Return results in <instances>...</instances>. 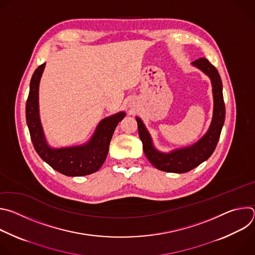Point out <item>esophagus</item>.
I'll return each mask as SVG.
<instances>
[{"instance_id":"obj_1","label":"esophagus","mask_w":255,"mask_h":255,"mask_svg":"<svg viewBox=\"0 0 255 255\" xmlns=\"http://www.w3.org/2000/svg\"><path fill=\"white\" fill-rule=\"evenodd\" d=\"M129 106H130V107H133V106H134V103H129Z\"/></svg>"}]
</instances>
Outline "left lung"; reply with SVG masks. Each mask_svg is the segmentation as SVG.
I'll return each mask as SVG.
<instances>
[{
  "label": "left lung",
  "mask_w": 255,
  "mask_h": 255,
  "mask_svg": "<svg viewBox=\"0 0 255 255\" xmlns=\"http://www.w3.org/2000/svg\"><path fill=\"white\" fill-rule=\"evenodd\" d=\"M192 65L207 75L212 84L214 108L213 117L208 131L196 143L187 147L162 152L155 148L150 133L142 120L136 117L139 137L142 141L143 151L150 163L159 170L174 173H184L192 170L207 160L214 152L219 141L225 121V104L223 99V85L217 68L204 57L192 62Z\"/></svg>",
  "instance_id": "1"
}]
</instances>
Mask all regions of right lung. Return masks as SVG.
I'll return each instance as SVG.
<instances>
[{"mask_svg": "<svg viewBox=\"0 0 255 255\" xmlns=\"http://www.w3.org/2000/svg\"><path fill=\"white\" fill-rule=\"evenodd\" d=\"M45 63L36 68L30 82L26 102V121L33 146L38 155L53 169L67 176H82L96 172L106 160L109 145L118 123L126 116L118 112L104 118L91 139L82 145L54 148L48 144L39 116V84Z\"/></svg>", "mask_w": 255, "mask_h": 255, "instance_id": "add662e5", "label": "right lung"}]
</instances>
